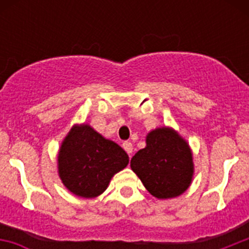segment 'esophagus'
<instances>
[{
    "label": "esophagus",
    "mask_w": 249,
    "mask_h": 249,
    "mask_svg": "<svg viewBox=\"0 0 249 249\" xmlns=\"http://www.w3.org/2000/svg\"><path fill=\"white\" fill-rule=\"evenodd\" d=\"M122 147H123V149H124V151H126L127 153H128V155H131L132 152H133V146H132V143H131V142H128V141H126V142H123Z\"/></svg>",
    "instance_id": "34e87169"
}]
</instances>
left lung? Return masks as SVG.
Returning <instances> with one entry per match:
<instances>
[{
	"label": "left lung",
	"instance_id": "left-lung-1",
	"mask_svg": "<svg viewBox=\"0 0 249 249\" xmlns=\"http://www.w3.org/2000/svg\"><path fill=\"white\" fill-rule=\"evenodd\" d=\"M131 168L146 190L160 199L182 195L195 172L190 146L169 127L149 132L146 147L132 157Z\"/></svg>",
	"mask_w": 249,
	"mask_h": 249
}]
</instances>
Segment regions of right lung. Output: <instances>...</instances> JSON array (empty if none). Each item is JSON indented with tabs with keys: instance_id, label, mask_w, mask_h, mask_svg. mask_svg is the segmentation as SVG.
Returning <instances> with one entry per match:
<instances>
[{
	"instance_id": "right-lung-1",
	"label": "right lung",
	"mask_w": 249,
	"mask_h": 249,
	"mask_svg": "<svg viewBox=\"0 0 249 249\" xmlns=\"http://www.w3.org/2000/svg\"><path fill=\"white\" fill-rule=\"evenodd\" d=\"M128 160V155L113 141L106 140L89 124H76L59 148L58 175L70 192L94 198Z\"/></svg>"
}]
</instances>
